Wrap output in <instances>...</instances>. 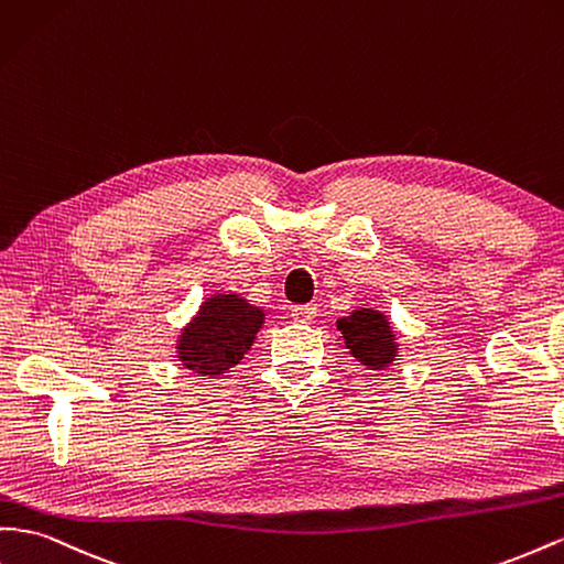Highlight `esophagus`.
<instances>
[{
	"label": "esophagus",
	"mask_w": 564,
	"mask_h": 564,
	"mask_svg": "<svg viewBox=\"0 0 564 564\" xmlns=\"http://www.w3.org/2000/svg\"><path fill=\"white\" fill-rule=\"evenodd\" d=\"M315 315H317V308L313 306V303H303V306L292 308V317L296 319V323H311Z\"/></svg>",
	"instance_id": "obj_1"
}]
</instances>
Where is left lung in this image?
Instances as JSON below:
<instances>
[{"label":"left lung","instance_id":"1","mask_svg":"<svg viewBox=\"0 0 564 564\" xmlns=\"http://www.w3.org/2000/svg\"><path fill=\"white\" fill-rule=\"evenodd\" d=\"M337 329L344 334L346 348H351L354 358H358L365 368L382 370L393 360L395 337L382 313L370 308L356 311L351 317H341Z\"/></svg>","mask_w":564,"mask_h":564}]
</instances>
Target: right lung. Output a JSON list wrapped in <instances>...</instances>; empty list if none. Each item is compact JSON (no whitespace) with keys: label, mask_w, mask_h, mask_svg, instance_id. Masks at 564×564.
Wrapping results in <instances>:
<instances>
[{"label":"right lung","mask_w":564,"mask_h":564,"mask_svg":"<svg viewBox=\"0 0 564 564\" xmlns=\"http://www.w3.org/2000/svg\"><path fill=\"white\" fill-rule=\"evenodd\" d=\"M263 315L237 294L213 296L182 332L177 358L196 375L213 377L230 370L251 348Z\"/></svg>","instance_id":"add662e5"}]
</instances>
